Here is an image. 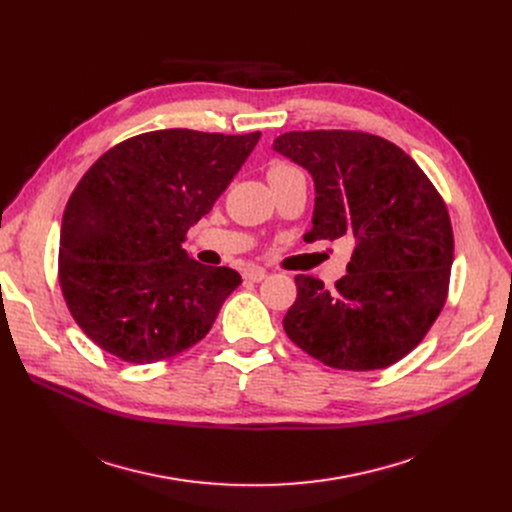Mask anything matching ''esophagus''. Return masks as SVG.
Listing matches in <instances>:
<instances>
[{"label":"esophagus","mask_w":512,"mask_h":512,"mask_svg":"<svg viewBox=\"0 0 512 512\" xmlns=\"http://www.w3.org/2000/svg\"><path fill=\"white\" fill-rule=\"evenodd\" d=\"M242 278L245 280H249V282H261V280H265L267 278V272L263 270V267H247L245 270V274H242Z\"/></svg>","instance_id":"34e87169"}]
</instances>
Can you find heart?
Instances as JSON below:
<instances>
[{
    "label": "heart",
    "instance_id": "1",
    "mask_svg": "<svg viewBox=\"0 0 512 512\" xmlns=\"http://www.w3.org/2000/svg\"><path fill=\"white\" fill-rule=\"evenodd\" d=\"M288 170H297V168H292V166H288V164H276V166H272V168H270V172H267V174H274V172H288Z\"/></svg>",
    "mask_w": 512,
    "mask_h": 512
}]
</instances>
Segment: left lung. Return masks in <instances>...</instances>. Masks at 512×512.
Segmentation results:
<instances>
[{
  "label": "left lung",
  "mask_w": 512,
  "mask_h": 512,
  "mask_svg": "<svg viewBox=\"0 0 512 512\" xmlns=\"http://www.w3.org/2000/svg\"><path fill=\"white\" fill-rule=\"evenodd\" d=\"M274 149L313 176L305 240L353 247L332 290L294 278L288 338L334 369L390 367L425 338L448 297L454 238L444 199L405 151L369 132H284Z\"/></svg>",
  "instance_id": "8db88e82"
}]
</instances>
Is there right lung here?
<instances>
[{"instance_id": "right-lung-1", "label": "right lung", "mask_w": 512, "mask_h": 512, "mask_svg": "<svg viewBox=\"0 0 512 512\" xmlns=\"http://www.w3.org/2000/svg\"><path fill=\"white\" fill-rule=\"evenodd\" d=\"M261 132L153 130L105 151L68 199L60 286L76 324L126 363L170 359L207 336L242 282L182 249Z\"/></svg>"}]
</instances>
